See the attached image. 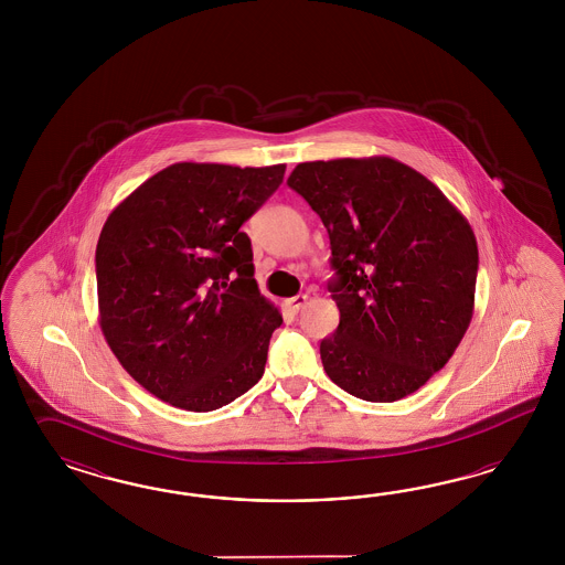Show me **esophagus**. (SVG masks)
<instances>
[{"label": "esophagus", "mask_w": 565, "mask_h": 565, "mask_svg": "<svg viewBox=\"0 0 565 565\" xmlns=\"http://www.w3.org/2000/svg\"><path fill=\"white\" fill-rule=\"evenodd\" d=\"M308 302L307 294H298V296H294V298H288L286 300V307L290 312H298L300 308H305V305Z\"/></svg>", "instance_id": "34e87169"}]
</instances>
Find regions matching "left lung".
Masks as SVG:
<instances>
[{
    "label": "left lung",
    "mask_w": 565,
    "mask_h": 565,
    "mask_svg": "<svg viewBox=\"0 0 565 565\" xmlns=\"http://www.w3.org/2000/svg\"><path fill=\"white\" fill-rule=\"evenodd\" d=\"M321 217L340 326L321 342L329 379L366 402L414 394L462 342L479 248L468 220L392 157L298 163L288 178Z\"/></svg>",
    "instance_id": "obj_1"
}]
</instances>
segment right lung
<instances>
[{
    "instance_id": "1",
    "label": "right lung",
    "mask_w": 565,
    "mask_h": 565,
    "mask_svg": "<svg viewBox=\"0 0 565 565\" xmlns=\"http://www.w3.org/2000/svg\"><path fill=\"white\" fill-rule=\"evenodd\" d=\"M286 166L173 163L116 206L97 242L99 326L149 394L211 412L265 373L279 310L258 291L239 232Z\"/></svg>"
}]
</instances>
